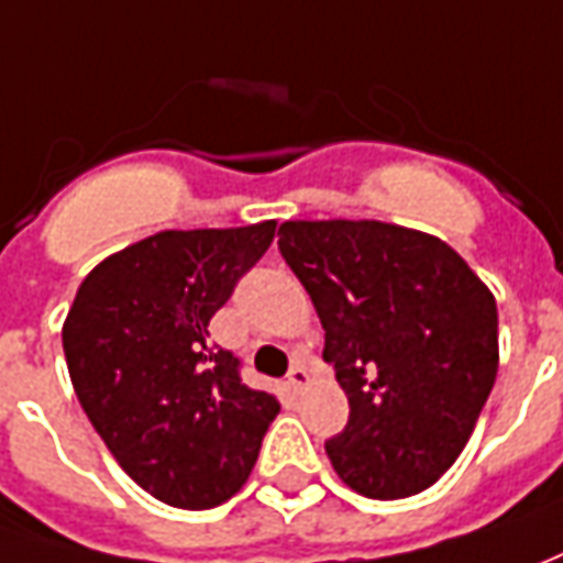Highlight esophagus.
Instances as JSON below:
<instances>
[{"instance_id": "esophagus-1", "label": "esophagus", "mask_w": 563, "mask_h": 563, "mask_svg": "<svg viewBox=\"0 0 563 563\" xmlns=\"http://www.w3.org/2000/svg\"><path fill=\"white\" fill-rule=\"evenodd\" d=\"M308 368L305 365H292V372H289V377H286V384H289V390L292 393H301L305 387H308Z\"/></svg>"}]
</instances>
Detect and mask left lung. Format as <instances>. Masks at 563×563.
Instances as JSON below:
<instances>
[{"mask_svg": "<svg viewBox=\"0 0 563 563\" xmlns=\"http://www.w3.org/2000/svg\"><path fill=\"white\" fill-rule=\"evenodd\" d=\"M277 238L350 402L344 432L325 442L338 478L372 500L427 490L466 448L497 380L494 292L415 228L295 219Z\"/></svg>", "mask_w": 563, "mask_h": 563, "instance_id": "obj_1", "label": "left lung"}]
</instances>
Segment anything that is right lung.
<instances>
[{
    "label": "right lung",
    "instance_id": "add662e5",
    "mask_svg": "<svg viewBox=\"0 0 563 563\" xmlns=\"http://www.w3.org/2000/svg\"><path fill=\"white\" fill-rule=\"evenodd\" d=\"M277 222L158 231L103 258L63 322L85 415L155 500L213 509L250 478L277 396L250 390L210 320L265 255Z\"/></svg>",
    "mask_w": 563,
    "mask_h": 563
}]
</instances>
